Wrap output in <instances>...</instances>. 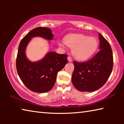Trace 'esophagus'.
<instances>
[{"label":"esophagus","mask_w":124,"mask_h":124,"mask_svg":"<svg viewBox=\"0 0 124 124\" xmlns=\"http://www.w3.org/2000/svg\"><path fill=\"white\" fill-rule=\"evenodd\" d=\"M67 59H68V62H71L73 61L72 58V57H70V56H68V57H67Z\"/></svg>","instance_id":"1"}]
</instances>
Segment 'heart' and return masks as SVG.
<instances>
[{"mask_svg": "<svg viewBox=\"0 0 124 124\" xmlns=\"http://www.w3.org/2000/svg\"><path fill=\"white\" fill-rule=\"evenodd\" d=\"M67 46L72 48V54L76 59L83 61L89 58L95 53L98 45L95 38L89 37L83 34H71L64 38ZM61 47L64 48V44L58 43Z\"/></svg>", "mask_w": 124, "mask_h": 124, "instance_id": "b5f03b06", "label": "heart"}]
</instances>
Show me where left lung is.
<instances>
[{
	"label": "left lung",
	"mask_w": 124,
	"mask_h": 124,
	"mask_svg": "<svg viewBox=\"0 0 124 124\" xmlns=\"http://www.w3.org/2000/svg\"><path fill=\"white\" fill-rule=\"evenodd\" d=\"M100 51L84 62H73L72 76L74 86L80 91L92 92L102 87L112 72L113 57L109 43L99 33Z\"/></svg>",
	"instance_id": "obj_1"
}]
</instances>
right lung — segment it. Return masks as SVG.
<instances>
[{"instance_id":"1","label":"right lung","mask_w":124,"mask_h":124,"mask_svg":"<svg viewBox=\"0 0 124 124\" xmlns=\"http://www.w3.org/2000/svg\"><path fill=\"white\" fill-rule=\"evenodd\" d=\"M51 29L37 27L31 31L21 41L16 58L17 73L25 86L31 91L44 93L50 91L55 84L58 72L67 62V54L49 52L43 59L31 62L26 57V49L33 37H39L47 40L53 39Z\"/></svg>"}]
</instances>
